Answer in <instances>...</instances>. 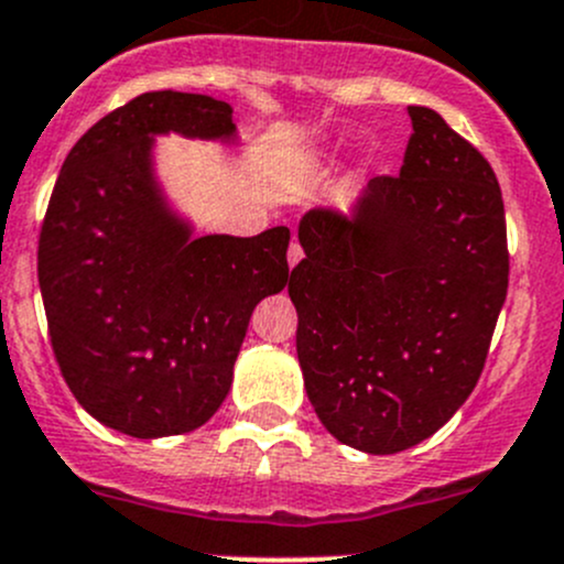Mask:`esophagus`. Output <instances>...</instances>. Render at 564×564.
Masks as SVG:
<instances>
[{
    "mask_svg": "<svg viewBox=\"0 0 564 564\" xmlns=\"http://www.w3.org/2000/svg\"><path fill=\"white\" fill-rule=\"evenodd\" d=\"M300 259H303V248H300L297 240H292V246H289V267L297 264Z\"/></svg>",
    "mask_w": 564,
    "mask_h": 564,
    "instance_id": "34e87169",
    "label": "esophagus"
}]
</instances>
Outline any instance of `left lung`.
I'll use <instances>...</instances> for the list:
<instances>
[{
  "label": "left lung",
  "instance_id": "obj_1",
  "mask_svg": "<svg viewBox=\"0 0 564 564\" xmlns=\"http://www.w3.org/2000/svg\"><path fill=\"white\" fill-rule=\"evenodd\" d=\"M406 111L401 174L373 176L351 218L305 213L289 278L318 420L373 456L420 445L458 412L508 297L497 174L440 113Z\"/></svg>",
  "mask_w": 564,
  "mask_h": 564
}]
</instances>
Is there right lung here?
<instances>
[{
  "instance_id": "right-lung-1",
  "label": "right lung",
  "mask_w": 564,
  "mask_h": 564,
  "mask_svg": "<svg viewBox=\"0 0 564 564\" xmlns=\"http://www.w3.org/2000/svg\"><path fill=\"white\" fill-rule=\"evenodd\" d=\"M235 141L231 106L144 93L67 152L37 246L51 349L76 401L135 440L207 423L250 314L289 283V229L191 237L152 169V135Z\"/></svg>"
}]
</instances>
